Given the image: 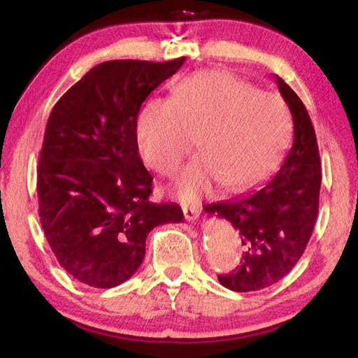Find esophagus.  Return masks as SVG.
I'll use <instances>...</instances> for the list:
<instances>
[{"instance_id": "obj_1", "label": "esophagus", "mask_w": 358, "mask_h": 358, "mask_svg": "<svg viewBox=\"0 0 358 358\" xmlns=\"http://www.w3.org/2000/svg\"><path fill=\"white\" fill-rule=\"evenodd\" d=\"M181 208H183V215L186 217V221H191L194 222L201 215V208H199V205H181Z\"/></svg>"}]
</instances>
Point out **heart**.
I'll use <instances>...</instances> for the list:
<instances>
[{
    "label": "heart",
    "mask_w": 358,
    "mask_h": 358,
    "mask_svg": "<svg viewBox=\"0 0 358 358\" xmlns=\"http://www.w3.org/2000/svg\"><path fill=\"white\" fill-rule=\"evenodd\" d=\"M292 134L281 96L226 71H202L180 80L172 98L148 101L137 120L147 164L162 175L177 171L196 138L202 150L181 171L177 192L194 202L220 183L240 192L275 171Z\"/></svg>",
    "instance_id": "obj_1"
}]
</instances>
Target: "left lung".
I'll list each match as a JSON object with an SVG mask.
<instances>
[{
    "label": "left lung",
    "mask_w": 358,
    "mask_h": 358,
    "mask_svg": "<svg viewBox=\"0 0 358 358\" xmlns=\"http://www.w3.org/2000/svg\"><path fill=\"white\" fill-rule=\"evenodd\" d=\"M275 80L294 120V142L280 171L257 191L203 208L227 220L241 235V265L217 276L235 292L265 289L286 276L305 252L319 213L322 167L316 132L296 93L281 77Z\"/></svg>",
    "instance_id": "obj_1"
}]
</instances>
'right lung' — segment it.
Instances as JSON below:
<instances>
[{
  "instance_id": "1",
  "label": "right lung",
  "mask_w": 358,
  "mask_h": 358,
  "mask_svg": "<svg viewBox=\"0 0 358 358\" xmlns=\"http://www.w3.org/2000/svg\"><path fill=\"white\" fill-rule=\"evenodd\" d=\"M183 63H101L48 117L38 167L41 224L58 264L87 286L129 280L150 230L183 221L177 203L148 201L153 177L137 145L142 102Z\"/></svg>"
}]
</instances>
